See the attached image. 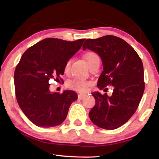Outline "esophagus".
<instances>
[{"mask_svg":"<svg viewBox=\"0 0 159 159\" xmlns=\"http://www.w3.org/2000/svg\"><path fill=\"white\" fill-rule=\"evenodd\" d=\"M86 95H83V94H79V95H78V98L79 99H83L84 98H85Z\"/></svg>","mask_w":159,"mask_h":159,"instance_id":"esophagus-1","label":"esophagus"}]
</instances>
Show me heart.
Wrapping results in <instances>:
<instances>
[{
  "label": "heart",
  "instance_id": "1",
  "mask_svg": "<svg viewBox=\"0 0 159 159\" xmlns=\"http://www.w3.org/2000/svg\"><path fill=\"white\" fill-rule=\"evenodd\" d=\"M85 58L86 61H87L88 65H90L96 59H98L99 57L95 52L90 51V52H87L85 54ZM69 66L70 61H66L65 65H64V71L68 72ZM91 85H92V83L89 81V80H85L80 79H74L73 80H71L67 83V85H68L69 88L80 93H85V91L88 90L89 86H90Z\"/></svg>",
  "mask_w": 159,
  "mask_h": 159
}]
</instances>
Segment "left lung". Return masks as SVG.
I'll return each mask as SVG.
<instances>
[{"mask_svg": "<svg viewBox=\"0 0 159 159\" xmlns=\"http://www.w3.org/2000/svg\"><path fill=\"white\" fill-rule=\"evenodd\" d=\"M85 49L98 54L102 61L98 87L100 90L109 85L114 87L110 97L98 91L92 93L95 104L89 117L98 127L114 130L130 119L141 101L144 90L142 61L127 42L114 36L87 39L83 45Z\"/></svg>", "mask_w": 159, "mask_h": 159, "instance_id": "1", "label": "left lung"}]
</instances>
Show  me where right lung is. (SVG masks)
I'll use <instances>...</instances> for the list:
<instances>
[{"label":"right lung","instance_id":"add662e5","mask_svg":"<svg viewBox=\"0 0 159 159\" xmlns=\"http://www.w3.org/2000/svg\"><path fill=\"white\" fill-rule=\"evenodd\" d=\"M85 39L66 41L48 38L26 50L15 71V94L19 106L29 120L39 127L60 125L72 102L78 99L72 90L61 94L49 90V80L59 79L64 65L81 48Z\"/></svg>","mask_w":159,"mask_h":159}]
</instances>
